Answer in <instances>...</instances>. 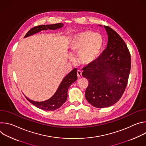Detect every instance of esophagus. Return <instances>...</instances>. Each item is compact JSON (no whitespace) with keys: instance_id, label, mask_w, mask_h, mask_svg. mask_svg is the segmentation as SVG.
<instances>
[{"instance_id":"esophagus-1","label":"esophagus","mask_w":146,"mask_h":146,"mask_svg":"<svg viewBox=\"0 0 146 146\" xmlns=\"http://www.w3.org/2000/svg\"><path fill=\"white\" fill-rule=\"evenodd\" d=\"M77 78H80L82 76V72L80 70H78L77 72Z\"/></svg>"}]
</instances>
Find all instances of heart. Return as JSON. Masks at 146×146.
I'll use <instances>...</instances> for the list:
<instances>
[{"instance_id": "heart-1", "label": "heart", "mask_w": 146, "mask_h": 146, "mask_svg": "<svg viewBox=\"0 0 146 146\" xmlns=\"http://www.w3.org/2000/svg\"><path fill=\"white\" fill-rule=\"evenodd\" d=\"M103 47V40L101 36L87 31L72 37L69 43V51L71 54H78V61L81 65L89 66L97 60Z\"/></svg>"}]
</instances>
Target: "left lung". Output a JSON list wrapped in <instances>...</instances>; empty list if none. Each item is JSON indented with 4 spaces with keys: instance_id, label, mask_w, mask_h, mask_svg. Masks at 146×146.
I'll use <instances>...</instances> for the list:
<instances>
[{
    "instance_id": "left-lung-1",
    "label": "left lung",
    "mask_w": 146,
    "mask_h": 146,
    "mask_svg": "<svg viewBox=\"0 0 146 146\" xmlns=\"http://www.w3.org/2000/svg\"><path fill=\"white\" fill-rule=\"evenodd\" d=\"M104 28L108 36L107 47L96 62L82 69V73L89 83L86 98L97 108L111 106L119 100L126 88L131 66L125 43L115 31L107 26Z\"/></svg>"
}]
</instances>
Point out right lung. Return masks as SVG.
Here are the masks:
<instances>
[{
  "label": "right lung",
  "instance_id": "right-lung-1",
  "mask_svg": "<svg viewBox=\"0 0 146 146\" xmlns=\"http://www.w3.org/2000/svg\"><path fill=\"white\" fill-rule=\"evenodd\" d=\"M64 24L61 23L37 26L30 29L25 35L24 38L40 32L41 31H46L47 29L56 30L59 28H62ZM77 79V70L76 69H74L62 80L56 92L50 99L42 102H37L29 99L26 96H25L27 99L32 104H33V105L41 110L46 111L55 110L61 107L62 105L66 102L68 97V89L71 84H73L74 81H76Z\"/></svg>",
  "mask_w": 146,
  "mask_h": 146
}]
</instances>
